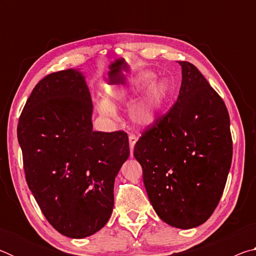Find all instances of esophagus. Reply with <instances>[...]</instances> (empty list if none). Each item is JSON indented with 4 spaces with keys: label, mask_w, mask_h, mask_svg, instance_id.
<instances>
[{
    "label": "esophagus",
    "mask_w": 256,
    "mask_h": 256,
    "mask_svg": "<svg viewBox=\"0 0 256 256\" xmlns=\"http://www.w3.org/2000/svg\"><path fill=\"white\" fill-rule=\"evenodd\" d=\"M138 138L134 136V134H130L128 136V144H130V149H131V156H133V150H134V146L136 144Z\"/></svg>",
    "instance_id": "1"
}]
</instances>
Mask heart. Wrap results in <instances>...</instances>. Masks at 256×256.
Segmentation results:
<instances>
[{"label": "heart", "mask_w": 256, "mask_h": 256, "mask_svg": "<svg viewBox=\"0 0 256 256\" xmlns=\"http://www.w3.org/2000/svg\"><path fill=\"white\" fill-rule=\"evenodd\" d=\"M154 73L144 71L130 79L126 84L120 88H110L107 90L108 102L102 100L98 104V110L102 115L114 116L112 106H130L140 97L144 90L154 80ZM168 84L164 81H156L131 110V118L140 126H148L154 122L162 108L164 99L168 96Z\"/></svg>", "instance_id": "heart-1"}]
</instances>
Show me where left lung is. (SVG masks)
Here are the masks:
<instances>
[{"label": "left lung", "instance_id": "8db88e82", "mask_svg": "<svg viewBox=\"0 0 256 256\" xmlns=\"http://www.w3.org/2000/svg\"><path fill=\"white\" fill-rule=\"evenodd\" d=\"M176 102L144 131L134 157L159 218L190 229L206 222L222 196L232 158L222 98L192 63L180 60Z\"/></svg>", "mask_w": 256, "mask_h": 256}]
</instances>
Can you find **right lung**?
Returning a JSON list of instances; mask_svg holds the SVG:
<instances>
[{"instance_id": "obj_1", "label": "right lung", "mask_w": 256, "mask_h": 256, "mask_svg": "<svg viewBox=\"0 0 256 256\" xmlns=\"http://www.w3.org/2000/svg\"><path fill=\"white\" fill-rule=\"evenodd\" d=\"M92 114L84 76L68 68L34 86L18 123L29 188L47 222L71 238L105 226L115 177L130 156L128 134L94 131Z\"/></svg>"}]
</instances>
